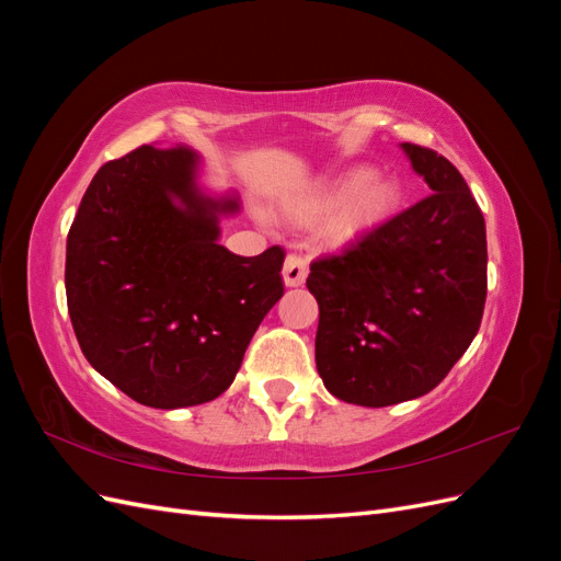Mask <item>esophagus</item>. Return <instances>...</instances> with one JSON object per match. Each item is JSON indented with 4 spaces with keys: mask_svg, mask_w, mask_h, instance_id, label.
I'll return each mask as SVG.
<instances>
[{
    "mask_svg": "<svg viewBox=\"0 0 561 561\" xmlns=\"http://www.w3.org/2000/svg\"><path fill=\"white\" fill-rule=\"evenodd\" d=\"M309 274V262L307 257H301V254H287L285 264H283V280L287 287H297L304 280H307Z\"/></svg>",
    "mask_w": 561,
    "mask_h": 561,
    "instance_id": "obj_1",
    "label": "esophagus"
}]
</instances>
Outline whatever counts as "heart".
Returning <instances> with one entry per match:
<instances>
[{"mask_svg":"<svg viewBox=\"0 0 561 561\" xmlns=\"http://www.w3.org/2000/svg\"><path fill=\"white\" fill-rule=\"evenodd\" d=\"M398 203L400 186L393 178L351 171L295 198L287 206V215L297 222H311L328 210L318 227L322 243L346 245L379 227L398 208Z\"/></svg>","mask_w":561,"mask_h":561,"instance_id":"1","label":"heart"}]
</instances>
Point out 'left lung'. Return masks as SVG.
I'll return each mask as SVG.
<instances>
[{"mask_svg":"<svg viewBox=\"0 0 561 561\" xmlns=\"http://www.w3.org/2000/svg\"><path fill=\"white\" fill-rule=\"evenodd\" d=\"M431 192L412 208L311 262L316 367L330 393L363 407L426 396L468 351L486 299V229L463 175L402 142Z\"/></svg>","mask_w":561,"mask_h":561,"instance_id":"8db88e82","label":"left lung"}]
</instances>
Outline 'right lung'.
Wrapping results in <instances>:
<instances>
[{
	"label": "right lung",
	"instance_id": "add662e5",
	"mask_svg": "<svg viewBox=\"0 0 561 561\" xmlns=\"http://www.w3.org/2000/svg\"><path fill=\"white\" fill-rule=\"evenodd\" d=\"M198 157L142 145L107 161L67 233L65 290L87 360L135 402L178 410L222 396L283 297L285 250L219 245L236 198L203 196Z\"/></svg>",
	"mask_w": 561,
	"mask_h": 561
}]
</instances>
